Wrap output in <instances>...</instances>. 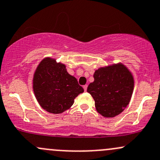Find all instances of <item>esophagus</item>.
<instances>
[{"label": "esophagus", "instance_id": "esophagus-1", "mask_svg": "<svg viewBox=\"0 0 160 160\" xmlns=\"http://www.w3.org/2000/svg\"><path fill=\"white\" fill-rule=\"evenodd\" d=\"M83 89H84V91H87V89H88V85H84V86H83Z\"/></svg>", "mask_w": 160, "mask_h": 160}]
</instances>
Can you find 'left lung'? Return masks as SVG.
Segmentation results:
<instances>
[{
    "instance_id": "1",
    "label": "left lung",
    "mask_w": 160,
    "mask_h": 160,
    "mask_svg": "<svg viewBox=\"0 0 160 160\" xmlns=\"http://www.w3.org/2000/svg\"><path fill=\"white\" fill-rule=\"evenodd\" d=\"M88 92L95 101L96 110L105 118L118 115L128 105L134 90L132 72L122 63L101 67L93 74Z\"/></svg>"
}]
</instances>
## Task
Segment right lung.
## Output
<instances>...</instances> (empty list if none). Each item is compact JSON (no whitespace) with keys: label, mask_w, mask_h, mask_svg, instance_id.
I'll use <instances>...</instances> for the list:
<instances>
[{"label":"right lung","mask_w":160,"mask_h":160,"mask_svg":"<svg viewBox=\"0 0 160 160\" xmlns=\"http://www.w3.org/2000/svg\"><path fill=\"white\" fill-rule=\"evenodd\" d=\"M33 90L44 110L61 114L70 108L74 99L83 92V88L75 77L67 72L64 64L48 57L40 62L35 71Z\"/></svg>","instance_id":"add662e5"}]
</instances>
